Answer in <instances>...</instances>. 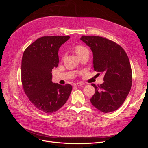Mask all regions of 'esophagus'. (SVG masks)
Segmentation results:
<instances>
[{
	"label": "esophagus",
	"mask_w": 148,
	"mask_h": 148,
	"mask_svg": "<svg viewBox=\"0 0 148 148\" xmlns=\"http://www.w3.org/2000/svg\"><path fill=\"white\" fill-rule=\"evenodd\" d=\"M84 83L83 82H79V83H77L74 84V86L75 87H79V86H83V85H84Z\"/></svg>",
	"instance_id": "esophagus-1"
}]
</instances>
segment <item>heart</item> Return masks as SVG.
<instances>
[{
	"instance_id": "heart-1",
	"label": "heart",
	"mask_w": 148,
	"mask_h": 148,
	"mask_svg": "<svg viewBox=\"0 0 148 148\" xmlns=\"http://www.w3.org/2000/svg\"><path fill=\"white\" fill-rule=\"evenodd\" d=\"M75 51L77 55L79 57L85 54H89V50L86 47L82 45H77L75 47Z\"/></svg>"
}]
</instances>
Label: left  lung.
<instances>
[{"instance_id":"1","label":"left lung","mask_w":148,"mask_h":148,"mask_svg":"<svg viewBox=\"0 0 148 148\" xmlns=\"http://www.w3.org/2000/svg\"><path fill=\"white\" fill-rule=\"evenodd\" d=\"M80 40L90 47L95 71L104 74V83L97 86L90 102L103 113L114 112L122 105L132 85V71L126 52L122 47L98 36H82Z\"/></svg>"}]
</instances>
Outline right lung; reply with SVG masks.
Listing matches in <instances>:
<instances>
[{"label":"right lung","mask_w":148,"mask_h":148,"mask_svg":"<svg viewBox=\"0 0 148 148\" xmlns=\"http://www.w3.org/2000/svg\"><path fill=\"white\" fill-rule=\"evenodd\" d=\"M69 36H45L29 45L23 54L21 83L30 101L38 110L52 113L63 106L72 86L53 83L52 69L59 64L60 47Z\"/></svg>","instance_id":"1"}]
</instances>
